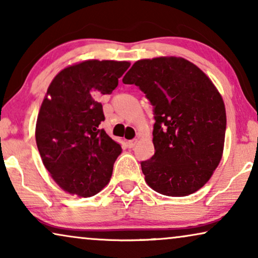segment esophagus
Wrapping results in <instances>:
<instances>
[{
  "label": "esophagus",
  "mask_w": 258,
  "mask_h": 258,
  "mask_svg": "<svg viewBox=\"0 0 258 258\" xmlns=\"http://www.w3.org/2000/svg\"><path fill=\"white\" fill-rule=\"evenodd\" d=\"M136 143H137V140L136 139L130 140V141H128V147L129 148H134V147L136 146Z\"/></svg>",
  "instance_id": "34e87169"
}]
</instances>
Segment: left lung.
<instances>
[{
	"label": "left lung",
	"instance_id": "1",
	"mask_svg": "<svg viewBox=\"0 0 258 258\" xmlns=\"http://www.w3.org/2000/svg\"><path fill=\"white\" fill-rule=\"evenodd\" d=\"M124 84H135L154 107L155 154L141 162L146 182L165 196L202 188L220 164L227 115L221 94L199 67L182 57L135 62Z\"/></svg>",
	"mask_w": 258,
	"mask_h": 258
}]
</instances>
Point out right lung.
Masks as SVG:
<instances>
[{"instance_id":"1","label":"right lung","mask_w":258,"mask_h":258,"mask_svg":"<svg viewBox=\"0 0 258 258\" xmlns=\"http://www.w3.org/2000/svg\"><path fill=\"white\" fill-rule=\"evenodd\" d=\"M129 67L89 59L61 70L48 88L37 116V149L52 179L72 195L94 196L110 181L122 148L100 128V98L112 93Z\"/></svg>"}]
</instances>
